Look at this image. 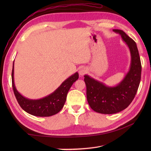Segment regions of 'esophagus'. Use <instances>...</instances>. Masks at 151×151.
I'll return each mask as SVG.
<instances>
[{"label":"esophagus","mask_w":151,"mask_h":151,"mask_svg":"<svg viewBox=\"0 0 151 151\" xmlns=\"http://www.w3.org/2000/svg\"><path fill=\"white\" fill-rule=\"evenodd\" d=\"M87 71H88V70L86 68V67H81V68L79 69L78 73H79L80 75L83 76V75H84L86 73H87Z\"/></svg>","instance_id":"1"}]
</instances>
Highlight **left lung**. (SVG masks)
<instances>
[{
  "instance_id": "1",
  "label": "left lung",
  "mask_w": 151,
  "mask_h": 151,
  "mask_svg": "<svg viewBox=\"0 0 151 151\" xmlns=\"http://www.w3.org/2000/svg\"><path fill=\"white\" fill-rule=\"evenodd\" d=\"M129 47L131 61L129 71L122 81L114 86H108L88 75H84L86 95L93 110L102 114H114L127 108L132 102L138 89L142 64L137 45L121 30L114 29Z\"/></svg>"
}]
</instances>
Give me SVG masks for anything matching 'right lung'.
<instances>
[{"label": "right lung", "mask_w": 151, "mask_h": 151, "mask_svg": "<svg viewBox=\"0 0 151 151\" xmlns=\"http://www.w3.org/2000/svg\"><path fill=\"white\" fill-rule=\"evenodd\" d=\"M78 78V73L76 72L65 80L52 93L40 99H28L22 96L16 89L14 83V62L13 63L12 87L16 99L22 110L34 116L49 117L58 113L65 104L69 89Z\"/></svg>", "instance_id": "right-lung-1"}]
</instances>
